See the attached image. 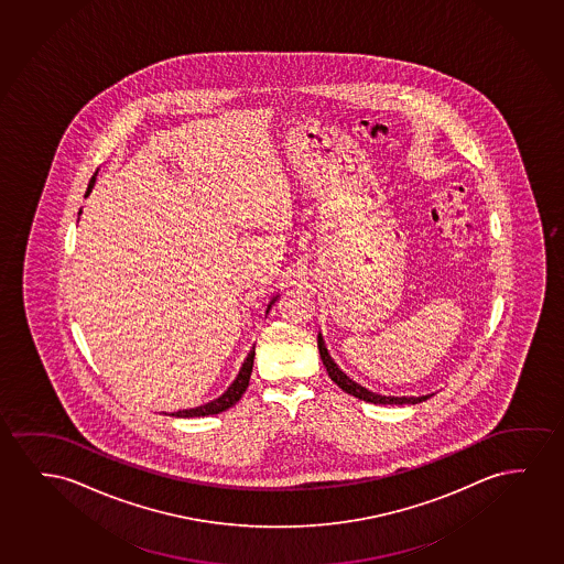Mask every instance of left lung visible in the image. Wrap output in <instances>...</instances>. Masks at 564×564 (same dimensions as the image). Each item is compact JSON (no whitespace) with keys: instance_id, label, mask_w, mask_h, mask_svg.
Here are the masks:
<instances>
[{"instance_id":"left-lung-1","label":"left lung","mask_w":564,"mask_h":564,"mask_svg":"<svg viewBox=\"0 0 564 564\" xmlns=\"http://www.w3.org/2000/svg\"><path fill=\"white\" fill-rule=\"evenodd\" d=\"M318 354H321V359H323V366L326 367V373L328 377L333 379L338 387H340L344 392H348L351 397L359 398V400H366V402H371V404H382V405H402V404H420V402H425L427 398L433 397V394H425V397H382V394H377V392H371V390H367L366 387H361V384H357L356 381H351L348 375L341 371L340 367L334 364L333 357L328 354V349H326L325 340H323V336L318 334Z\"/></svg>"}]
</instances>
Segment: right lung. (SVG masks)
Returning <instances> with one entry per match:
<instances>
[{
	"instance_id": "obj_1",
	"label": "right lung",
	"mask_w": 564,
	"mask_h": 564,
	"mask_svg": "<svg viewBox=\"0 0 564 564\" xmlns=\"http://www.w3.org/2000/svg\"><path fill=\"white\" fill-rule=\"evenodd\" d=\"M96 174H98V172H96ZM96 174L93 175V177H90V182H88L85 197H88V195H90V191L95 187ZM276 297H272V302H270L269 307H267V313H269L270 307H272V303L276 302ZM253 359L254 346L253 349L247 354L246 361H243V366L239 369L236 381L231 382L223 397L216 398V400L208 402V404L191 408V410H180V412H174L172 415H174V417H203V415H215V413H220L224 412V410L231 408V405L238 402L239 398L243 397V392H246L247 387H249V377H251V371H253Z\"/></svg>"
}]
</instances>
